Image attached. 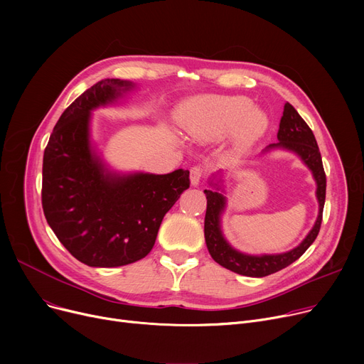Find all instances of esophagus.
Instances as JSON below:
<instances>
[{
    "label": "esophagus",
    "instance_id": "34e87169",
    "mask_svg": "<svg viewBox=\"0 0 364 364\" xmlns=\"http://www.w3.org/2000/svg\"><path fill=\"white\" fill-rule=\"evenodd\" d=\"M203 177V171L200 166H193L192 169H190V183H192V186H199L200 180Z\"/></svg>",
    "mask_w": 364,
    "mask_h": 364
}]
</instances>
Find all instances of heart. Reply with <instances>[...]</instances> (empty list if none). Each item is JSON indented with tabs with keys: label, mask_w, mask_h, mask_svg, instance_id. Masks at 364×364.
<instances>
[{
	"label": "heart",
	"mask_w": 364,
	"mask_h": 364,
	"mask_svg": "<svg viewBox=\"0 0 364 364\" xmlns=\"http://www.w3.org/2000/svg\"><path fill=\"white\" fill-rule=\"evenodd\" d=\"M177 122L199 143H217L230 134V146L237 153L254 146L269 128L267 114L245 95H200L180 110Z\"/></svg>",
	"instance_id": "obj_1"
}]
</instances>
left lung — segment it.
I'll use <instances>...</instances> for the list:
<instances>
[{"label":"left lung","instance_id":"1","mask_svg":"<svg viewBox=\"0 0 364 364\" xmlns=\"http://www.w3.org/2000/svg\"><path fill=\"white\" fill-rule=\"evenodd\" d=\"M277 140H279L277 143L267 146L264 151H269L273 149H283V150L295 153V155L299 156V159L311 171V174L317 184V188H316V196L318 202L317 220L310 233L305 236V239L296 247H294V250L283 254H264V255H250L235 250V247L227 242L221 230V215L227 205V199L223 195L224 193L223 183H221L223 180L214 177L211 181H209V184H211L214 188L205 190L203 192L206 195L205 242H206L209 254H211L214 261L223 265L224 269L232 270L237 274L247 276V277H264L291 265L305 251H307L310 245L316 240L321 225L323 206H324V199H326V174H324L320 150L314 139L313 131L299 117V113L295 110V107L289 103H286L283 109V117L279 125Z\"/></svg>","mask_w":364,"mask_h":364}]
</instances>
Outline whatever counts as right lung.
<instances>
[{
	"instance_id": "1",
	"label": "right lung",
	"mask_w": 364,
	"mask_h": 364,
	"mask_svg": "<svg viewBox=\"0 0 364 364\" xmlns=\"http://www.w3.org/2000/svg\"><path fill=\"white\" fill-rule=\"evenodd\" d=\"M134 87L113 78L94 84L62 113L44 150V215L66 250L90 267L144 258L165 214L190 186L187 169L164 176L114 172L91 144V112Z\"/></svg>"
}]
</instances>
